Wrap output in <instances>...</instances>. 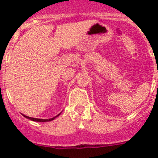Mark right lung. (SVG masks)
<instances>
[{
	"label": "right lung",
	"instance_id": "add662e5",
	"mask_svg": "<svg viewBox=\"0 0 158 158\" xmlns=\"http://www.w3.org/2000/svg\"><path fill=\"white\" fill-rule=\"evenodd\" d=\"M61 113H62V112H60L59 114H58V115H56V116L53 117V118H48V119H43V118H32V117H29V116H27V115H23V114H22V115H23V116L25 117V118H28V119H31V120H32V121H35V122H50V121H52V120H54V118H57V117H58V115H60V114H61Z\"/></svg>",
	"mask_w": 158,
	"mask_h": 158
}]
</instances>
